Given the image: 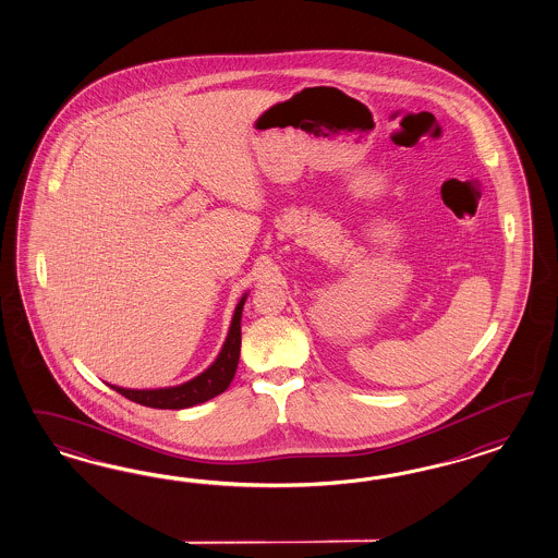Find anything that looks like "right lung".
Listing matches in <instances>:
<instances>
[{
    "instance_id": "add662e5",
    "label": "right lung",
    "mask_w": 558,
    "mask_h": 558,
    "mask_svg": "<svg viewBox=\"0 0 558 558\" xmlns=\"http://www.w3.org/2000/svg\"><path fill=\"white\" fill-rule=\"evenodd\" d=\"M247 299V292L241 296L235 313L229 325L226 343L221 347L217 360L198 376L170 388H156V390H130L109 384L116 392L125 396L128 400L142 404V407L160 408V410H182V408L196 407L215 396L226 392L235 376L238 363H240L241 347V311Z\"/></svg>"
}]
</instances>
